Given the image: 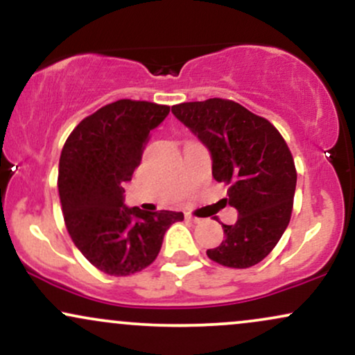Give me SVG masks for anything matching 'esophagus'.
Returning a JSON list of instances; mask_svg holds the SVG:
<instances>
[{"label":"esophagus","instance_id":"esophagus-1","mask_svg":"<svg viewBox=\"0 0 355 355\" xmlns=\"http://www.w3.org/2000/svg\"><path fill=\"white\" fill-rule=\"evenodd\" d=\"M185 218H187V220H190V222H193V223H200V222H202V218L195 217V215H191V214H187V215H185Z\"/></svg>","mask_w":355,"mask_h":355}]
</instances>
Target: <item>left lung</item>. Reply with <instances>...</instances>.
Wrapping results in <instances>:
<instances>
[{"instance_id":"8db88e82","label":"left lung","mask_w":355,"mask_h":355,"mask_svg":"<svg viewBox=\"0 0 355 355\" xmlns=\"http://www.w3.org/2000/svg\"><path fill=\"white\" fill-rule=\"evenodd\" d=\"M172 113L211 153V175L229 185L239 211L222 223L225 240L207 255L220 266L248 268L274 250L291 222L297 172L287 144L270 121L232 100L173 105Z\"/></svg>"}]
</instances>
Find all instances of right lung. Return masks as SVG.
<instances>
[{
    "instance_id": "1",
    "label": "right lung",
    "mask_w": 355,
    "mask_h": 355,
    "mask_svg": "<svg viewBox=\"0 0 355 355\" xmlns=\"http://www.w3.org/2000/svg\"><path fill=\"white\" fill-rule=\"evenodd\" d=\"M170 107L118 100L80 121L60 157L58 191L64 225L92 266L108 275L144 270L157 259L165 232L182 211L123 205V183L140 165L150 132Z\"/></svg>"
}]
</instances>
